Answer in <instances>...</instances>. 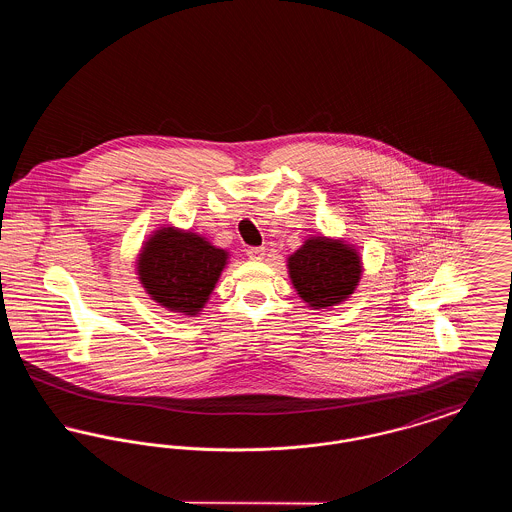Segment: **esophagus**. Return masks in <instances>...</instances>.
Segmentation results:
<instances>
[{"label":"esophagus","instance_id":"esophagus-1","mask_svg":"<svg viewBox=\"0 0 512 512\" xmlns=\"http://www.w3.org/2000/svg\"><path fill=\"white\" fill-rule=\"evenodd\" d=\"M247 257L251 261H261L265 257V247H249L247 249Z\"/></svg>","mask_w":512,"mask_h":512}]
</instances>
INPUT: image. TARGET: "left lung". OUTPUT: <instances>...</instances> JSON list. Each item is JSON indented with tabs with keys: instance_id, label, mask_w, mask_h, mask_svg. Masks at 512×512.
Returning a JSON list of instances; mask_svg holds the SVG:
<instances>
[{
	"instance_id": "left-lung-1",
	"label": "left lung",
	"mask_w": 512,
	"mask_h": 512,
	"mask_svg": "<svg viewBox=\"0 0 512 512\" xmlns=\"http://www.w3.org/2000/svg\"><path fill=\"white\" fill-rule=\"evenodd\" d=\"M286 263L295 292L313 311L332 309L347 301L365 270L355 245L322 234L309 236L288 255Z\"/></svg>"
}]
</instances>
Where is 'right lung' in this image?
Listing matches in <instances>:
<instances>
[{"instance_id":"add662e5","label":"right lung","mask_w":512,"mask_h":512,"mask_svg":"<svg viewBox=\"0 0 512 512\" xmlns=\"http://www.w3.org/2000/svg\"><path fill=\"white\" fill-rule=\"evenodd\" d=\"M230 251L205 236L163 224L136 257V274L149 299L171 313L197 317L228 265Z\"/></svg>"}]
</instances>
